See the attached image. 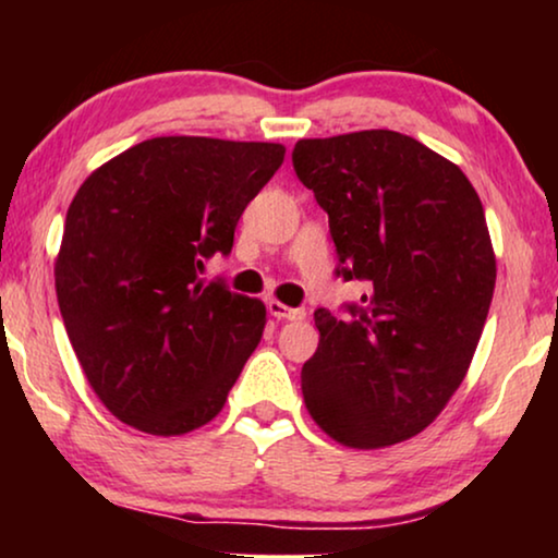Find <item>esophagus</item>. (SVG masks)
<instances>
[{
	"label": "esophagus",
	"mask_w": 558,
	"mask_h": 558,
	"mask_svg": "<svg viewBox=\"0 0 558 558\" xmlns=\"http://www.w3.org/2000/svg\"><path fill=\"white\" fill-rule=\"evenodd\" d=\"M266 307H269V312L277 319H304L307 317V312H304L302 307H287V304H281L277 300H271Z\"/></svg>",
	"instance_id": "obj_1"
}]
</instances>
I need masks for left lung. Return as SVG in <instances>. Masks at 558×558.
Returning <instances> with one entry per match:
<instances>
[{
  "label": "left lung",
  "mask_w": 558,
  "mask_h": 558,
  "mask_svg": "<svg viewBox=\"0 0 558 558\" xmlns=\"http://www.w3.org/2000/svg\"><path fill=\"white\" fill-rule=\"evenodd\" d=\"M292 165L330 220L335 277L365 284L342 317L315 310L304 403L342 445H396L447 407L483 335L495 289L483 203L460 167L388 129L300 140Z\"/></svg>",
  "instance_id": "8db88e82"
}]
</instances>
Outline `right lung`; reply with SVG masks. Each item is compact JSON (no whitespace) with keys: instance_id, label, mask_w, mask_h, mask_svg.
<instances>
[{"instance_id":"1","label":"right lung","mask_w":558,"mask_h":558,"mask_svg":"<svg viewBox=\"0 0 558 558\" xmlns=\"http://www.w3.org/2000/svg\"><path fill=\"white\" fill-rule=\"evenodd\" d=\"M284 162L269 142L155 136L90 174L65 216L56 292L104 407L172 437L208 424L262 340L266 307L223 281L241 213Z\"/></svg>"}]
</instances>
